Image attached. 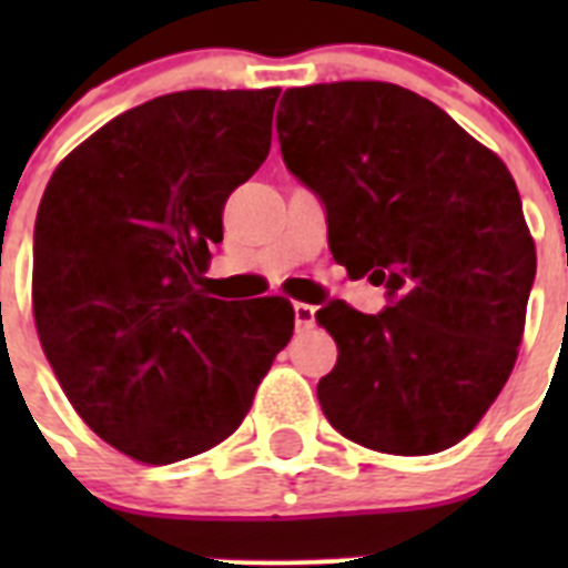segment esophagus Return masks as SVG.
<instances>
[{
	"instance_id": "34e87169",
	"label": "esophagus",
	"mask_w": 568,
	"mask_h": 568,
	"mask_svg": "<svg viewBox=\"0 0 568 568\" xmlns=\"http://www.w3.org/2000/svg\"><path fill=\"white\" fill-rule=\"evenodd\" d=\"M295 313V327L298 329H313L315 327V307L313 304H293Z\"/></svg>"
}]
</instances>
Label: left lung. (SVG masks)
Listing matches in <instances>:
<instances>
[{
	"mask_svg": "<svg viewBox=\"0 0 568 568\" xmlns=\"http://www.w3.org/2000/svg\"><path fill=\"white\" fill-rule=\"evenodd\" d=\"M281 155L327 210L329 250L389 307L329 301L315 321L338 344L318 381L344 438L435 455L478 426L509 378L535 281L515 179L453 115L389 82L293 88Z\"/></svg>",
	"mask_w": 568,
	"mask_h": 568,
	"instance_id": "obj_1",
	"label": "left lung"
}]
</instances>
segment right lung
<instances>
[{"mask_svg":"<svg viewBox=\"0 0 568 568\" xmlns=\"http://www.w3.org/2000/svg\"><path fill=\"white\" fill-rule=\"evenodd\" d=\"M278 93L150 99L50 175L33 230L37 333L73 409L128 458L164 466L230 438L293 338L287 298L204 290L224 202L270 153Z\"/></svg>","mask_w":568,"mask_h":568,"instance_id":"obj_1","label":"right lung"}]
</instances>
